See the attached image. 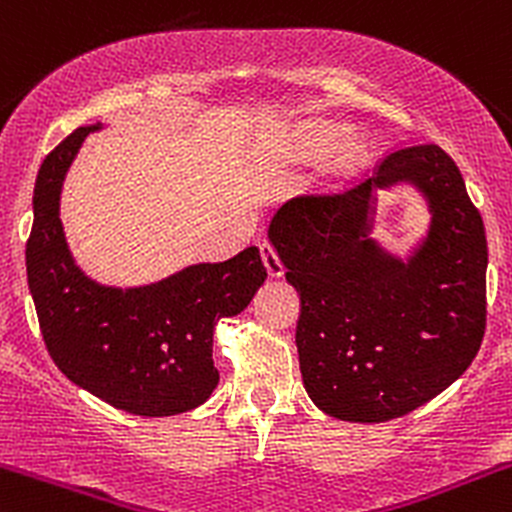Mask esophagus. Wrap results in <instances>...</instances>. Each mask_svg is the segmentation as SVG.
I'll list each match as a JSON object with an SVG mask.
<instances>
[{
	"instance_id": "obj_1",
	"label": "esophagus",
	"mask_w": 512,
	"mask_h": 512,
	"mask_svg": "<svg viewBox=\"0 0 512 512\" xmlns=\"http://www.w3.org/2000/svg\"><path fill=\"white\" fill-rule=\"evenodd\" d=\"M260 255H262V262H265L269 277H282L284 265H282V260H279L277 250H274V247L269 243H262L260 245Z\"/></svg>"
}]
</instances>
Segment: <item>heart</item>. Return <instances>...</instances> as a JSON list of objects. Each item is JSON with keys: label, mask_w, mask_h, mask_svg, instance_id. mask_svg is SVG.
<instances>
[{"label": "heart", "mask_w": 512, "mask_h": 512, "mask_svg": "<svg viewBox=\"0 0 512 512\" xmlns=\"http://www.w3.org/2000/svg\"><path fill=\"white\" fill-rule=\"evenodd\" d=\"M335 140H338V133H335L333 128L316 126V123H311V126L299 128L294 143H296V150H299L301 155H323L333 148Z\"/></svg>", "instance_id": "obj_1"}]
</instances>
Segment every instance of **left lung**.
<instances>
[{
	"label": "left lung",
	"mask_w": 512,
	"mask_h": 512,
	"mask_svg": "<svg viewBox=\"0 0 512 512\" xmlns=\"http://www.w3.org/2000/svg\"><path fill=\"white\" fill-rule=\"evenodd\" d=\"M401 181L426 196L433 216L406 261L368 235L373 192ZM269 240L301 296V376L323 413L347 423L401 418L454 384L479 352L486 230L440 145L396 150L345 192L286 201Z\"/></svg>",
	"instance_id": "obj_1"
}]
</instances>
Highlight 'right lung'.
<instances>
[{"label":"right lung","instance_id":"right-lung-1","mask_svg":"<svg viewBox=\"0 0 512 512\" xmlns=\"http://www.w3.org/2000/svg\"><path fill=\"white\" fill-rule=\"evenodd\" d=\"M99 128L72 131L36 177L26 274L43 340L72 384L119 411L148 418L192 411L218 384L213 328L245 311L267 269L252 245L155 284L119 289L89 279L67 247L60 192L84 138Z\"/></svg>","mask_w":512,"mask_h":512}]
</instances>
